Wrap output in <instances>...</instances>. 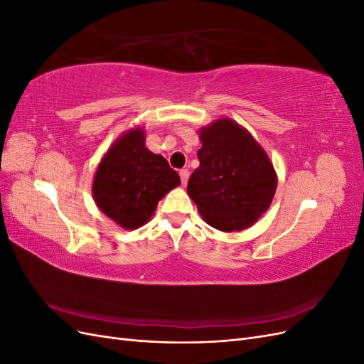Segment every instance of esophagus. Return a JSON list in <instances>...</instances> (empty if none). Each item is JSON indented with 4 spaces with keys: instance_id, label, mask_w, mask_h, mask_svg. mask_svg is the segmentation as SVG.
I'll return each mask as SVG.
<instances>
[{
    "instance_id": "esophagus-1",
    "label": "esophagus",
    "mask_w": 364,
    "mask_h": 364,
    "mask_svg": "<svg viewBox=\"0 0 364 364\" xmlns=\"http://www.w3.org/2000/svg\"><path fill=\"white\" fill-rule=\"evenodd\" d=\"M179 176H181V182L183 185H186V182H188V179H190V171L186 170V168H183V170L179 171Z\"/></svg>"
}]
</instances>
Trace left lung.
I'll use <instances>...</instances> for the list:
<instances>
[{"mask_svg":"<svg viewBox=\"0 0 364 364\" xmlns=\"http://www.w3.org/2000/svg\"><path fill=\"white\" fill-rule=\"evenodd\" d=\"M200 141V165L186 186L200 215L223 232L252 226L277 191V173L267 153L230 118L203 127Z\"/></svg>","mask_w":364,"mask_h":364,"instance_id":"8db88e82","label":"left lung"}]
</instances>
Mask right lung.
Listing matches in <instances>:
<instances>
[{"label": "right lung", "instance_id": "obj_1", "mask_svg": "<svg viewBox=\"0 0 364 364\" xmlns=\"http://www.w3.org/2000/svg\"><path fill=\"white\" fill-rule=\"evenodd\" d=\"M179 183V174L167 159L146 147L144 130L136 127L121 135L98 164L92 196L100 211L117 225L138 229Z\"/></svg>", "mask_w": 364, "mask_h": 364}]
</instances>
